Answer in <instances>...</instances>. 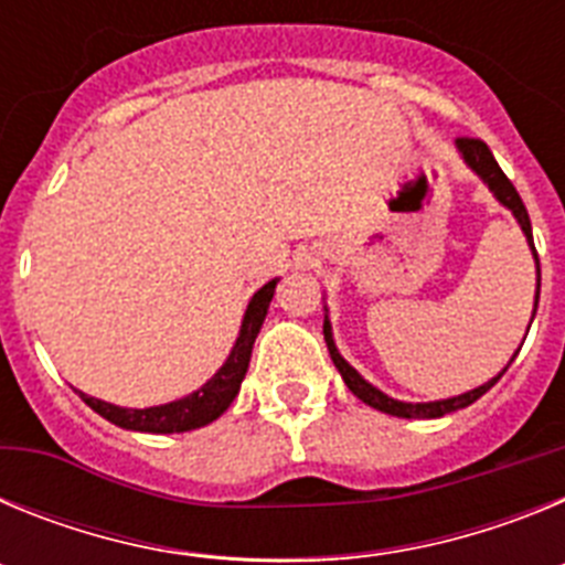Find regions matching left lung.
<instances>
[{
  "mask_svg": "<svg viewBox=\"0 0 565 565\" xmlns=\"http://www.w3.org/2000/svg\"><path fill=\"white\" fill-rule=\"evenodd\" d=\"M456 143H458V149H461L463 161H467L469 167L481 174L483 181H487V186L495 192V198L503 203V206L512 209V214H515L518 223H521L523 234H526L529 246H532V254H535V263H537V297H535V311H537V299H541V259H537L535 239H532V223H529V212H526V206H523L521 194H518V189L512 186V181H509L507 174H503V169L498 167L495 154L489 152V147L481 141V138H469V135H463V138H458ZM532 319H535V313H532ZM322 333H326V342H328V351H331L333 364H337V371L342 373L344 384L351 387L353 396L362 398L364 404H371L373 411H382V413H387V416H396V418H441L452 411H461V407H469L472 402H478V398H481L483 393H487L489 387H492V384L503 376V373H498L492 382L481 384V387H476V391L463 393V396L444 398V402H427V404L396 402V398L384 396V393L376 391L373 384L364 382V379L353 371L351 364L339 356L337 344H333V337H331V322H328V319H326V326H322ZM507 367H503V371H507Z\"/></svg>",
  "mask_w": 565,
  "mask_h": 565,
  "instance_id": "8db88e82",
  "label": "left lung"
}]
</instances>
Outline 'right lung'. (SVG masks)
Listing matches in <instances>:
<instances>
[{
    "label": "right lung",
    "mask_w": 565,
    "mask_h": 565,
    "mask_svg": "<svg viewBox=\"0 0 565 565\" xmlns=\"http://www.w3.org/2000/svg\"><path fill=\"white\" fill-rule=\"evenodd\" d=\"M274 288H277V279L266 282L252 297L246 308V317H243V328H239V337L234 342V351L228 353L226 364L221 371L214 373L201 391L192 393L186 398H178V402L161 404V407H147V411H127V407H115V404L102 402V398H93L87 393H78L84 398V404H89L98 416H104L107 422L118 424L124 430H138V433H186L198 430L203 424L214 422L217 416L228 411V404L234 402L239 391V382L248 371V359H252L254 339H257L259 328H263V319H266L268 302L274 297Z\"/></svg>",
    "instance_id": "add662e5"
}]
</instances>
